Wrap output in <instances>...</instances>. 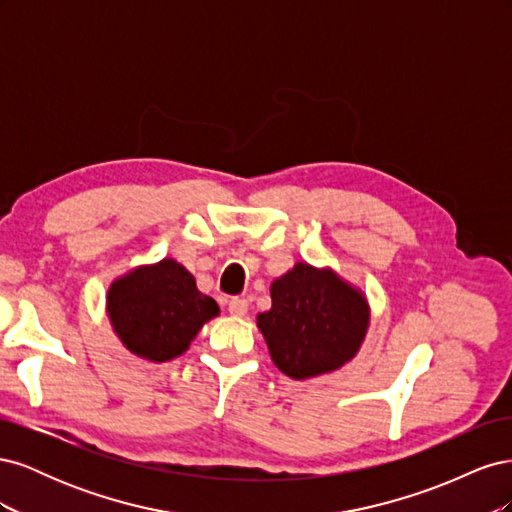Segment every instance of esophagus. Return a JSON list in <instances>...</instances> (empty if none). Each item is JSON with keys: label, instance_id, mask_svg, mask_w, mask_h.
<instances>
[{"label": "esophagus", "instance_id": "esophagus-1", "mask_svg": "<svg viewBox=\"0 0 512 512\" xmlns=\"http://www.w3.org/2000/svg\"><path fill=\"white\" fill-rule=\"evenodd\" d=\"M247 309H250V303H247L245 299L235 297V299L228 301V312H230L232 316H245Z\"/></svg>", "mask_w": 512, "mask_h": 512}]
</instances>
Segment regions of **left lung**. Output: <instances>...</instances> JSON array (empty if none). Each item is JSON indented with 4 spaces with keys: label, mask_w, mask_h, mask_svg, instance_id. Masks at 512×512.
<instances>
[{
    "label": "left lung",
    "mask_w": 512,
    "mask_h": 512,
    "mask_svg": "<svg viewBox=\"0 0 512 512\" xmlns=\"http://www.w3.org/2000/svg\"><path fill=\"white\" fill-rule=\"evenodd\" d=\"M271 301L256 324L286 376L329 374L359 352L369 327L367 299L331 269L297 262L271 284Z\"/></svg>",
    "instance_id": "1"
}]
</instances>
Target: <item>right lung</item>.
Here are the masks:
<instances>
[{
    "label": "right lung",
    "instance_id": "add662e5",
    "mask_svg": "<svg viewBox=\"0 0 512 512\" xmlns=\"http://www.w3.org/2000/svg\"><path fill=\"white\" fill-rule=\"evenodd\" d=\"M106 312L132 354L164 363L188 350L220 307L196 288L188 269L164 258L117 277L106 294Z\"/></svg>",
    "mask_w": 512,
    "mask_h": 512
}]
</instances>
